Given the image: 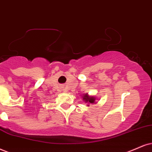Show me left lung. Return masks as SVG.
<instances>
[{"mask_svg":"<svg viewBox=\"0 0 152 152\" xmlns=\"http://www.w3.org/2000/svg\"><path fill=\"white\" fill-rule=\"evenodd\" d=\"M83 99L86 102H88V103H91V104H93V103H94L95 102V99L94 97H92V96H89L87 94H85V96L83 97Z\"/></svg>","mask_w":152,"mask_h":152,"instance_id":"8db88e82","label":"left lung"}]
</instances>
